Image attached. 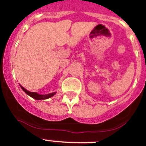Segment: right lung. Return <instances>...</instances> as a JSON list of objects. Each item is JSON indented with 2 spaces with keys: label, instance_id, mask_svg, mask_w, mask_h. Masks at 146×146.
<instances>
[{
  "label": "right lung",
  "instance_id": "obj_1",
  "mask_svg": "<svg viewBox=\"0 0 146 146\" xmlns=\"http://www.w3.org/2000/svg\"><path fill=\"white\" fill-rule=\"evenodd\" d=\"M20 87H21L22 89L23 90V91H24L26 94H27L29 96L32 97V98H34V99L37 100H46L48 99V98H51V97H53L56 94V92H52V93L47 94V95H39V94L36 93V92H29V91L27 90L25 88H23V86H20Z\"/></svg>",
  "mask_w": 146,
  "mask_h": 146
}]
</instances>
